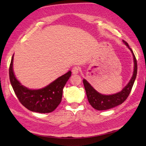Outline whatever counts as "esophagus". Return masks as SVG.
I'll use <instances>...</instances> for the list:
<instances>
[{
    "label": "esophagus",
    "instance_id": "obj_1",
    "mask_svg": "<svg viewBox=\"0 0 146 146\" xmlns=\"http://www.w3.org/2000/svg\"><path fill=\"white\" fill-rule=\"evenodd\" d=\"M72 74H77L79 72V68L78 66H74L72 69Z\"/></svg>",
    "mask_w": 146,
    "mask_h": 146
}]
</instances>
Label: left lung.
Wrapping results in <instances>:
<instances>
[{
	"instance_id": "8db88e82",
	"label": "left lung",
	"mask_w": 146,
	"mask_h": 146,
	"mask_svg": "<svg viewBox=\"0 0 146 146\" xmlns=\"http://www.w3.org/2000/svg\"><path fill=\"white\" fill-rule=\"evenodd\" d=\"M123 42L130 50L131 53H132L134 62V69L133 76L130 81L125 86V87L123 88V89L121 91L113 94H102L94 89V87L85 79H83V80L88 101H89L90 106L94 109L98 110V111H104V110L110 109L122 104L127 99L128 96L129 95L134 83H135L137 74V59H136V57L135 55H134L133 50L129 46L127 42H126L123 40Z\"/></svg>"
}]
</instances>
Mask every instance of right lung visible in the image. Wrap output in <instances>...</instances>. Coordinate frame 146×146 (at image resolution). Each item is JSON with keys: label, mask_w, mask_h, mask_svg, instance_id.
<instances>
[{"label": "right lung", "mask_w": 146, "mask_h": 146, "mask_svg": "<svg viewBox=\"0 0 146 146\" xmlns=\"http://www.w3.org/2000/svg\"><path fill=\"white\" fill-rule=\"evenodd\" d=\"M13 56L14 54L9 66V80L19 101L26 109L32 112L48 113L54 111L61 102L63 89L71 76V71L42 89H30L23 85L16 78L13 68Z\"/></svg>", "instance_id": "obj_1"}]
</instances>
